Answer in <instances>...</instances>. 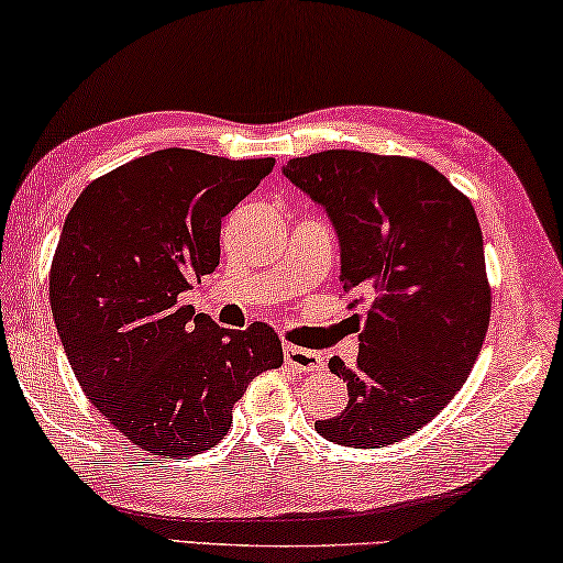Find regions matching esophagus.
<instances>
[{"instance_id":"34e87169","label":"esophagus","mask_w":563,"mask_h":563,"mask_svg":"<svg viewBox=\"0 0 563 563\" xmlns=\"http://www.w3.org/2000/svg\"><path fill=\"white\" fill-rule=\"evenodd\" d=\"M284 358L287 364L299 374H309V372H321L324 368V356L319 352H311V349H301V346H284Z\"/></svg>"}]
</instances>
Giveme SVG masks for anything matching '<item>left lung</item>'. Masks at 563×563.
Segmentation results:
<instances>
[{
    "label": "left lung",
    "mask_w": 563,
    "mask_h": 563,
    "mask_svg": "<svg viewBox=\"0 0 563 563\" xmlns=\"http://www.w3.org/2000/svg\"><path fill=\"white\" fill-rule=\"evenodd\" d=\"M282 174L324 207L342 249L344 291L372 299L356 364L329 362L349 404L314 429L354 449L407 439L462 389L489 329L472 201L407 156L329 150L289 159Z\"/></svg>",
    "instance_id": "8db88e82"
}]
</instances>
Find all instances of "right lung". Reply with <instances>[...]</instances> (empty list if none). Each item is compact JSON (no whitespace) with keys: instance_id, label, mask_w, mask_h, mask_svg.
Segmentation results:
<instances>
[{"instance_id":"1","label":"right lung","mask_w":563,"mask_h":563,"mask_svg":"<svg viewBox=\"0 0 563 563\" xmlns=\"http://www.w3.org/2000/svg\"><path fill=\"white\" fill-rule=\"evenodd\" d=\"M272 167L159 150L91 181L64 219L49 276L62 346L87 399L152 456L214 446L249 382L284 362L272 327L224 329L181 303L219 266L221 219Z\"/></svg>"}]
</instances>
